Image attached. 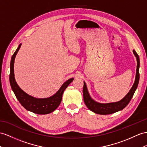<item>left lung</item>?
<instances>
[{"label":"left lung","mask_w":147,"mask_h":147,"mask_svg":"<svg viewBox=\"0 0 147 147\" xmlns=\"http://www.w3.org/2000/svg\"><path fill=\"white\" fill-rule=\"evenodd\" d=\"M133 53L135 57L137 58V72H136V76H135V82L134 85L129 92H128L127 94L123 97V98L120 100V101L116 102H112V103H107V104H102L96 102L94 100L91 96H90L89 92L88 91L87 86L84 82L83 86V98L84 103L86 106L90 111L94 112L96 114H100V115H107L111 114L113 113L118 112L122 110L123 109L125 108L128 104L130 102V100L132 98V97L134 94L135 90L137 89V88L138 84L139 78H140V74H139V67H140V59H139V56L138 54L134 50H133Z\"/></svg>","instance_id":"8db88e82"}]
</instances>
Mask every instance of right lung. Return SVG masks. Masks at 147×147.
Wrapping results in <instances>:
<instances>
[{"label":"right lung","mask_w":147,"mask_h":147,"mask_svg":"<svg viewBox=\"0 0 147 147\" xmlns=\"http://www.w3.org/2000/svg\"><path fill=\"white\" fill-rule=\"evenodd\" d=\"M22 43L19 45L16 51L12 56L10 61V72L9 80L11 88L12 89L17 99L25 109L37 114H47L53 112L59 106L62 100L63 94L66 88L72 82L74 78L66 81L56 94L48 98H35L25 93L18 86L14 78V61L17 53L20 48Z\"/></svg>","instance_id":"obj_1"}]
</instances>
